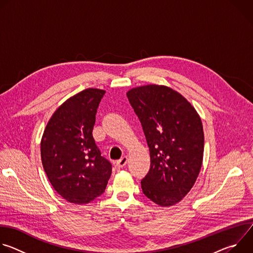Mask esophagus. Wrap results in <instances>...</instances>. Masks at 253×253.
Returning a JSON list of instances; mask_svg holds the SVG:
<instances>
[{
  "instance_id": "1",
  "label": "esophagus",
  "mask_w": 253,
  "mask_h": 253,
  "mask_svg": "<svg viewBox=\"0 0 253 253\" xmlns=\"http://www.w3.org/2000/svg\"><path fill=\"white\" fill-rule=\"evenodd\" d=\"M127 163H128V158L127 157H122L120 160H118L116 162V166L120 169V168H123Z\"/></svg>"
}]
</instances>
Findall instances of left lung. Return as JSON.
Wrapping results in <instances>:
<instances>
[{
    "label": "left lung",
    "mask_w": 253,
    "mask_h": 253,
    "mask_svg": "<svg viewBox=\"0 0 253 253\" xmlns=\"http://www.w3.org/2000/svg\"><path fill=\"white\" fill-rule=\"evenodd\" d=\"M127 97L150 151V170L141 181L143 193L159 206H172L191 190L201 169V118L184 96L168 86L135 87Z\"/></svg>",
    "instance_id": "obj_1"
}]
</instances>
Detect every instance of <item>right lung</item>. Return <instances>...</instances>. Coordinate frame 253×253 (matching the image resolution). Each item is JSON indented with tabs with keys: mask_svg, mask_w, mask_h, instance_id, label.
<instances>
[{
	"mask_svg": "<svg viewBox=\"0 0 253 253\" xmlns=\"http://www.w3.org/2000/svg\"><path fill=\"white\" fill-rule=\"evenodd\" d=\"M105 91L85 89L61 104L41 139V159L50 183L64 199L87 204L106 189L111 163L101 156L92 135Z\"/></svg>",
	"mask_w": 253,
	"mask_h": 253,
	"instance_id": "right-lung-1",
	"label": "right lung"
}]
</instances>
